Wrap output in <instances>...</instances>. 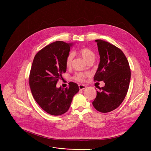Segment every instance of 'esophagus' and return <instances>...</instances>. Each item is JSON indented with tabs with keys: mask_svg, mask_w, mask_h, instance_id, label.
<instances>
[{
	"mask_svg": "<svg viewBox=\"0 0 151 151\" xmlns=\"http://www.w3.org/2000/svg\"><path fill=\"white\" fill-rule=\"evenodd\" d=\"M86 88V86L84 84H80V85H79V89H80V90H84Z\"/></svg>",
	"mask_w": 151,
	"mask_h": 151,
	"instance_id": "obj_1",
	"label": "esophagus"
}]
</instances>
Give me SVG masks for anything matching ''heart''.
<instances>
[{
  "label": "heart",
  "instance_id": "b5f03b06",
  "mask_svg": "<svg viewBox=\"0 0 151 151\" xmlns=\"http://www.w3.org/2000/svg\"><path fill=\"white\" fill-rule=\"evenodd\" d=\"M78 53L80 54L81 57L87 62H88L91 60H94L96 58V54L90 49L87 47H83L78 51ZM74 58V54L72 52H70L66 58L65 65L67 67H70L71 65L73 59ZM87 74L84 73H78L74 76V79L75 80L79 81H83L85 79Z\"/></svg>",
  "mask_w": 151,
  "mask_h": 151
}]
</instances>
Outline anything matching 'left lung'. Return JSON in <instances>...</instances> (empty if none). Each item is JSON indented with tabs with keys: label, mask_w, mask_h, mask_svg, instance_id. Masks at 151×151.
Instances as JSON below:
<instances>
[{
	"label": "left lung",
	"mask_w": 151,
	"mask_h": 151,
	"mask_svg": "<svg viewBox=\"0 0 151 151\" xmlns=\"http://www.w3.org/2000/svg\"><path fill=\"white\" fill-rule=\"evenodd\" d=\"M100 63L94 81H104L105 85L97 91L92 102L99 112L108 113L116 109L127 93L131 72L129 62L124 52L114 45L102 40H96Z\"/></svg>",
	"instance_id": "1"
}]
</instances>
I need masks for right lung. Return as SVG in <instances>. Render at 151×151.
Returning a JSON list of instances; mask_svg holds the SVG:
<instances>
[{"label": "right lung", "mask_w": 151, "mask_h": 151, "mask_svg": "<svg viewBox=\"0 0 151 151\" xmlns=\"http://www.w3.org/2000/svg\"><path fill=\"white\" fill-rule=\"evenodd\" d=\"M72 43L53 42L39 51L30 69L29 86L38 105L46 113L59 116L68 110L73 97L79 91L76 83H69V88H57L62 74L65 73V60Z\"/></svg>", "instance_id": "add662e5"}]
</instances>
